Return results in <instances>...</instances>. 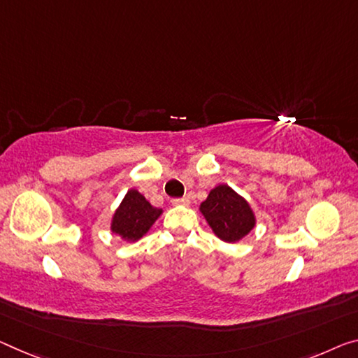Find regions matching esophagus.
<instances>
[{
    "instance_id": "1",
    "label": "esophagus",
    "mask_w": 358,
    "mask_h": 358,
    "mask_svg": "<svg viewBox=\"0 0 358 358\" xmlns=\"http://www.w3.org/2000/svg\"><path fill=\"white\" fill-rule=\"evenodd\" d=\"M171 203H173V205H176V206H179V205H184V206H187V205H189V198H173V200H171Z\"/></svg>"
}]
</instances>
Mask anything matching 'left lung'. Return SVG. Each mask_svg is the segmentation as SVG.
<instances>
[{"mask_svg": "<svg viewBox=\"0 0 358 358\" xmlns=\"http://www.w3.org/2000/svg\"><path fill=\"white\" fill-rule=\"evenodd\" d=\"M214 235L225 243H238L256 227V214L246 198L227 184H219L210 190L200 205Z\"/></svg>", "mask_w": 358, "mask_h": 358, "instance_id": "left-lung-1", "label": "left lung"}]
</instances>
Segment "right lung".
<instances>
[{
    "mask_svg": "<svg viewBox=\"0 0 358 358\" xmlns=\"http://www.w3.org/2000/svg\"><path fill=\"white\" fill-rule=\"evenodd\" d=\"M162 214L163 210L152 206L139 190L129 189L113 213L112 221H110V232L133 243L150 230Z\"/></svg>",
    "mask_w": 358,
    "mask_h": 358,
    "instance_id": "1",
    "label": "right lung"
}]
</instances>
